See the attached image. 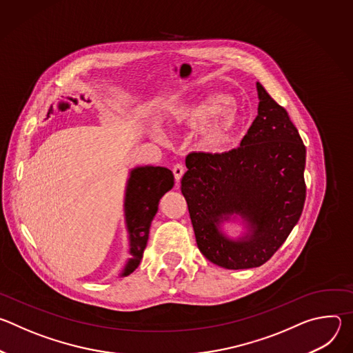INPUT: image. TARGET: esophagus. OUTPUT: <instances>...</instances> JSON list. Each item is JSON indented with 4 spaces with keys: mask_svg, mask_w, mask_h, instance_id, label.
Instances as JSON below:
<instances>
[{
    "mask_svg": "<svg viewBox=\"0 0 353 353\" xmlns=\"http://www.w3.org/2000/svg\"><path fill=\"white\" fill-rule=\"evenodd\" d=\"M173 173H174V179H176V181L179 183V181L181 180L183 174L185 173V168H184L181 163H177V165H174V166H173Z\"/></svg>",
    "mask_w": 353,
    "mask_h": 353,
    "instance_id": "obj_1",
    "label": "esophagus"
}]
</instances>
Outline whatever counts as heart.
I'll use <instances>...</instances> for the list:
<instances>
[{"label": "heart", "mask_w": 353, "mask_h": 353, "mask_svg": "<svg viewBox=\"0 0 353 353\" xmlns=\"http://www.w3.org/2000/svg\"><path fill=\"white\" fill-rule=\"evenodd\" d=\"M173 117L177 123L198 128L203 127V145L210 150H218L233 138L240 116L239 110L226 94L212 93L199 97L194 103L176 109Z\"/></svg>", "instance_id": "1"}]
</instances>
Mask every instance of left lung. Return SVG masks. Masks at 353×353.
<instances>
[{"mask_svg": "<svg viewBox=\"0 0 353 353\" xmlns=\"http://www.w3.org/2000/svg\"><path fill=\"white\" fill-rule=\"evenodd\" d=\"M257 92L259 116L240 146L223 154H190L181 179L196 245L226 270L267 263L297 223L306 199L303 141L260 82ZM237 217L246 232L232 239L221 225Z\"/></svg>", "mask_w": 353, "mask_h": 353, "instance_id": "left-lung-1", "label": "left lung"}]
</instances>
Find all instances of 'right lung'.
Returning <instances> with one entry per match:
<instances>
[{"instance_id":"1","label":"right lung","mask_w":353,"mask_h":353,"mask_svg":"<svg viewBox=\"0 0 353 353\" xmlns=\"http://www.w3.org/2000/svg\"><path fill=\"white\" fill-rule=\"evenodd\" d=\"M174 185L172 170L161 166H138L130 172L124 196V218L130 241V259L120 276L134 272L143 256L149 228L161 198Z\"/></svg>"}]
</instances>
